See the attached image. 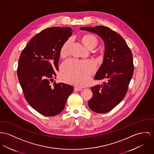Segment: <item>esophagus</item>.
Instances as JSON below:
<instances>
[{"label": "esophagus", "instance_id": "esophagus-1", "mask_svg": "<svg viewBox=\"0 0 154 154\" xmlns=\"http://www.w3.org/2000/svg\"><path fill=\"white\" fill-rule=\"evenodd\" d=\"M82 90V88L77 87H74V90H75V91H81Z\"/></svg>", "mask_w": 154, "mask_h": 154}]
</instances>
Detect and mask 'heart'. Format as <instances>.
I'll return each instance as SVG.
<instances>
[{"label":"heart","instance_id":"1","mask_svg":"<svg viewBox=\"0 0 154 154\" xmlns=\"http://www.w3.org/2000/svg\"><path fill=\"white\" fill-rule=\"evenodd\" d=\"M84 45L90 50L95 48L98 44L97 37L92 35H85L82 37ZM71 40H67L61 46L60 51L63 58L69 54ZM95 65L91 60L69 59L64 63L61 67L62 79L68 82L78 85H84L88 82L91 75L94 72Z\"/></svg>","mask_w":154,"mask_h":154}]
</instances>
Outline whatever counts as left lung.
Instances as JSON below:
<instances>
[{
  "instance_id": "8db88e82",
  "label": "left lung",
  "mask_w": 154,
  "mask_h": 154,
  "mask_svg": "<svg viewBox=\"0 0 154 154\" xmlns=\"http://www.w3.org/2000/svg\"><path fill=\"white\" fill-rule=\"evenodd\" d=\"M80 29L97 34L105 43L103 63L94 79L106 82L91 88L93 95L88 104L97 113H106L117 106L127 94L134 72L132 54L122 37L108 27H83Z\"/></svg>"
}]
</instances>
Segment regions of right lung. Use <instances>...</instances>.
Masks as SVG:
<instances>
[{
    "label": "right lung",
    "mask_w": 154,
    "mask_h": 154,
    "mask_svg": "<svg viewBox=\"0 0 154 154\" xmlns=\"http://www.w3.org/2000/svg\"><path fill=\"white\" fill-rule=\"evenodd\" d=\"M71 35L70 27L46 29L30 40L20 56L17 77L24 97L43 116L60 114L73 91L67 84L50 83L59 70L60 48Z\"/></svg>",
    "instance_id": "right-lung-1"
}]
</instances>
